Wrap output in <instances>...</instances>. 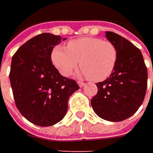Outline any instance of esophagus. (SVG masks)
Masks as SVG:
<instances>
[{"label": "esophagus", "mask_w": 153, "mask_h": 153, "mask_svg": "<svg viewBox=\"0 0 153 153\" xmlns=\"http://www.w3.org/2000/svg\"><path fill=\"white\" fill-rule=\"evenodd\" d=\"M77 84L79 85L80 88H82V87L85 86V83L84 82H77Z\"/></svg>", "instance_id": "obj_1"}]
</instances>
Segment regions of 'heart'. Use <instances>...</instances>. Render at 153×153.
I'll return each mask as SVG.
<instances>
[{"instance_id":"b5f03b06","label":"heart","mask_w":153,"mask_h":153,"mask_svg":"<svg viewBox=\"0 0 153 153\" xmlns=\"http://www.w3.org/2000/svg\"><path fill=\"white\" fill-rule=\"evenodd\" d=\"M52 62L67 76L79 64L80 76L93 82H101L111 76L117 60V50L109 41L98 37H82L70 41L67 48L58 45L52 51ZM80 62H79V61Z\"/></svg>"}]
</instances>
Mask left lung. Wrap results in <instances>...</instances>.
<instances>
[{"instance_id":"obj_1","label":"left lung","mask_w":153,"mask_h":153,"mask_svg":"<svg viewBox=\"0 0 153 153\" xmlns=\"http://www.w3.org/2000/svg\"><path fill=\"white\" fill-rule=\"evenodd\" d=\"M105 37L117 48V60L110 77L96 83L98 93L91 105L102 119L120 122L134 114L143 102L147 69L140 50L129 41L111 31H106Z\"/></svg>"}]
</instances>
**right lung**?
Segmentation results:
<instances>
[{
    "mask_svg": "<svg viewBox=\"0 0 153 153\" xmlns=\"http://www.w3.org/2000/svg\"><path fill=\"white\" fill-rule=\"evenodd\" d=\"M66 40L42 33L27 41L13 56L9 78L19 112L36 125L48 127L63 119L68 100L79 89L52 63L53 47Z\"/></svg>",
    "mask_w": 153,
    "mask_h": 153,
    "instance_id": "add662e5",
    "label": "right lung"
}]
</instances>
